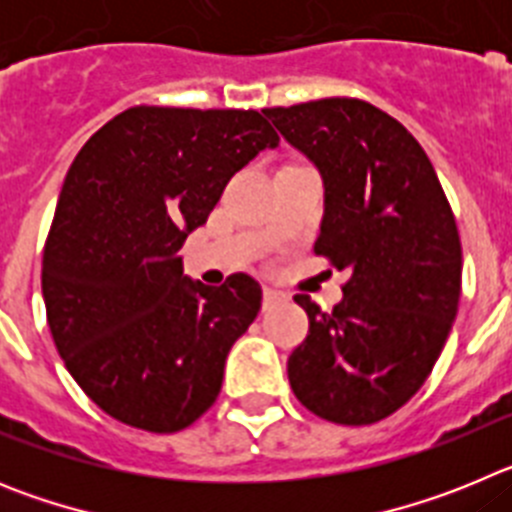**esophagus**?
Wrapping results in <instances>:
<instances>
[{"label": "esophagus", "instance_id": "obj_1", "mask_svg": "<svg viewBox=\"0 0 512 512\" xmlns=\"http://www.w3.org/2000/svg\"><path fill=\"white\" fill-rule=\"evenodd\" d=\"M284 300H287V295H284V292H279V289H274V287H264V307H274Z\"/></svg>", "mask_w": 512, "mask_h": 512}]
</instances>
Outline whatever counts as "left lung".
I'll return each mask as SVG.
<instances>
[{
  "mask_svg": "<svg viewBox=\"0 0 512 512\" xmlns=\"http://www.w3.org/2000/svg\"><path fill=\"white\" fill-rule=\"evenodd\" d=\"M264 115L320 171L315 253L348 271L333 312L295 297L310 330L287 361L289 384L330 423H377L423 387L451 333L461 295L454 212L418 140L374 104L330 97Z\"/></svg>",
  "mask_w": 512,
  "mask_h": 512,
  "instance_id": "8db88e82",
  "label": "left lung"
}]
</instances>
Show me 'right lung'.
I'll return each instance as SVG.
<instances>
[{
    "label": "right lung",
    "instance_id": "add662e5",
    "mask_svg": "<svg viewBox=\"0 0 512 512\" xmlns=\"http://www.w3.org/2000/svg\"><path fill=\"white\" fill-rule=\"evenodd\" d=\"M256 110L130 107L74 158L43 251V300L66 369L99 408L151 433L210 410L261 287L184 277L179 248L235 171L277 148Z\"/></svg>",
    "mask_w": 512,
    "mask_h": 512
}]
</instances>
